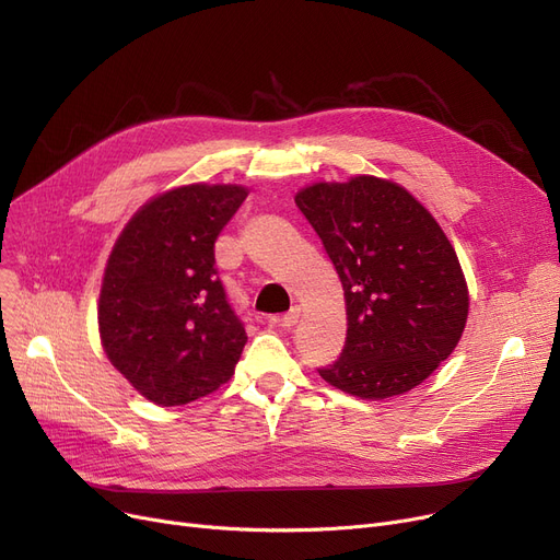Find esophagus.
<instances>
[{
  "label": "esophagus",
  "mask_w": 560,
  "mask_h": 560,
  "mask_svg": "<svg viewBox=\"0 0 560 560\" xmlns=\"http://www.w3.org/2000/svg\"><path fill=\"white\" fill-rule=\"evenodd\" d=\"M300 315H302V308L300 306H292L285 315H281L279 319H275V322H279V327H283V329H292L300 322Z\"/></svg>",
  "instance_id": "34e87169"
}]
</instances>
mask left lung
Returning a JSON list of instances; mask_svg holds the SVG:
<instances>
[{
    "label": "left lung",
    "mask_w": 560,
    "mask_h": 560,
    "mask_svg": "<svg viewBox=\"0 0 560 560\" xmlns=\"http://www.w3.org/2000/svg\"><path fill=\"white\" fill-rule=\"evenodd\" d=\"M295 203L345 290V349L319 376L361 399L413 390L467 322V283L445 231L406 188L370 174L306 186Z\"/></svg>",
    "instance_id": "8db88e82"
}]
</instances>
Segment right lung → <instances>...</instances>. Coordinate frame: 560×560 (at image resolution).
Listing matches in <instances>:
<instances>
[{
    "instance_id": "obj_1",
    "label": "right lung",
    "mask_w": 560,
    "mask_h": 560,
    "mask_svg": "<svg viewBox=\"0 0 560 560\" xmlns=\"http://www.w3.org/2000/svg\"><path fill=\"white\" fill-rule=\"evenodd\" d=\"M247 188L190 184L140 206L108 256L100 338L113 368L150 401L182 406L218 390L247 334L215 270V241Z\"/></svg>"
}]
</instances>
